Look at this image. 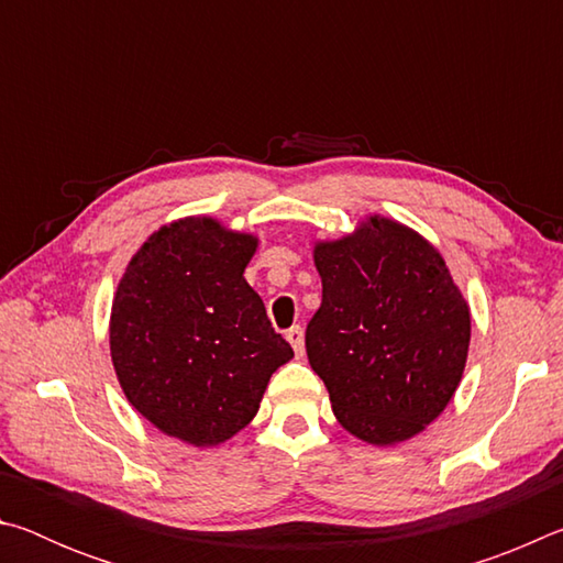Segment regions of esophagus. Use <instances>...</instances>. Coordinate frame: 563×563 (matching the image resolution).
Returning <instances> with one entry per match:
<instances>
[{
	"label": "esophagus",
	"instance_id": "1",
	"mask_svg": "<svg viewBox=\"0 0 563 563\" xmlns=\"http://www.w3.org/2000/svg\"><path fill=\"white\" fill-rule=\"evenodd\" d=\"M285 338H288V342L292 345L295 355L302 357V352H305V335H302V328H300V325H292L288 332H285Z\"/></svg>",
	"mask_w": 563,
	"mask_h": 563
}]
</instances>
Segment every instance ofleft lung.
<instances>
[{"instance_id": "left-lung-1", "label": "left lung", "mask_w": 563, "mask_h": 563, "mask_svg": "<svg viewBox=\"0 0 563 563\" xmlns=\"http://www.w3.org/2000/svg\"><path fill=\"white\" fill-rule=\"evenodd\" d=\"M312 258L322 302L305 350L332 412L367 444L412 440L450 405L470 352V305L442 253L375 213L338 241H318Z\"/></svg>"}]
</instances>
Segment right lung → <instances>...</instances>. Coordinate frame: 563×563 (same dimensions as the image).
I'll return each instance as SVG.
<instances>
[{
	"mask_svg": "<svg viewBox=\"0 0 563 563\" xmlns=\"http://www.w3.org/2000/svg\"><path fill=\"white\" fill-rule=\"evenodd\" d=\"M258 238L211 216L161 225L113 292L109 345L123 395L158 432L194 446L231 440L292 357L243 273Z\"/></svg>",
	"mask_w": 563,
	"mask_h": 563,
	"instance_id": "1",
	"label": "right lung"
}]
</instances>
